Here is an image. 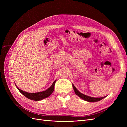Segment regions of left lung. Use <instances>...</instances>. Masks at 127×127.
<instances>
[{
    "label": "left lung",
    "mask_w": 127,
    "mask_h": 127,
    "mask_svg": "<svg viewBox=\"0 0 127 127\" xmlns=\"http://www.w3.org/2000/svg\"><path fill=\"white\" fill-rule=\"evenodd\" d=\"M72 86H73V88H74V91L75 92L76 94L77 95H78L79 97L84 99V100L86 101L87 102H97L99 101H101V99L105 97H99V98H94V97H92L90 96H86V95L80 93V92L78 91V90L77 89V88L75 87V86L74 85H73V84H72Z\"/></svg>",
    "instance_id": "left-lung-1"
}]
</instances>
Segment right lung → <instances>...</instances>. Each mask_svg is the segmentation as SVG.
<instances>
[{
    "label": "right lung",
    "mask_w": 127,
    "mask_h": 127,
    "mask_svg": "<svg viewBox=\"0 0 127 127\" xmlns=\"http://www.w3.org/2000/svg\"><path fill=\"white\" fill-rule=\"evenodd\" d=\"M56 82V80H55L54 82L53 83L52 85L49 88H48L47 90L40 92H37V93H28V92L21 90L16 85V86L17 88V89L19 90V91H20L23 95H24L26 97L30 99H31V100L33 101H38L49 97V96L52 94L53 90H54Z\"/></svg>",
    "instance_id": "add662e5"
}]
</instances>
